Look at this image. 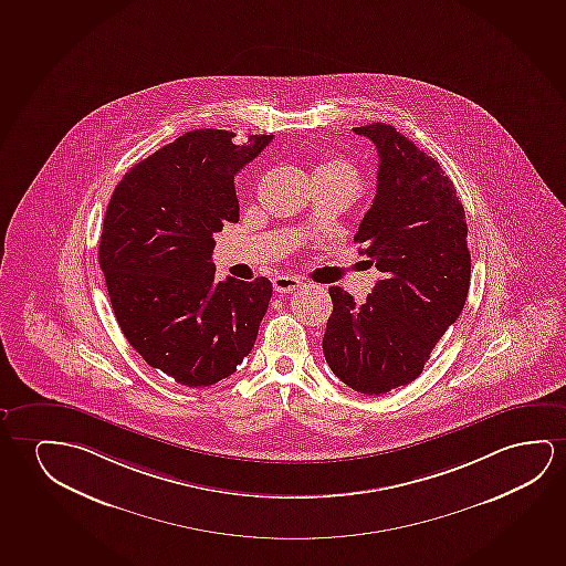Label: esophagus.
<instances>
[{
	"instance_id": "1",
	"label": "esophagus",
	"mask_w": 566,
	"mask_h": 566,
	"mask_svg": "<svg viewBox=\"0 0 566 566\" xmlns=\"http://www.w3.org/2000/svg\"><path fill=\"white\" fill-rule=\"evenodd\" d=\"M272 286L279 294H292L297 287L304 286V282L295 276H276L272 280Z\"/></svg>"
}]
</instances>
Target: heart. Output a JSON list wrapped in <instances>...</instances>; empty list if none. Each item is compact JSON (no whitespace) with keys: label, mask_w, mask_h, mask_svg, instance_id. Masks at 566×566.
<instances>
[{"label":"heart","mask_w":566,"mask_h":566,"mask_svg":"<svg viewBox=\"0 0 566 566\" xmlns=\"http://www.w3.org/2000/svg\"><path fill=\"white\" fill-rule=\"evenodd\" d=\"M315 175H333V177H343V179L353 180V182H356V179H358L353 165L345 161V159H338V157H333V159H327V161H321V164L315 167Z\"/></svg>","instance_id":"obj_1"}]
</instances>
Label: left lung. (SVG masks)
Masks as SVG:
<instances>
[{"instance_id":"left-lung-1","label":"left lung","mask_w":566,"mask_h":566,"mask_svg":"<svg viewBox=\"0 0 566 566\" xmlns=\"http://www.w3.org/2000/svg\"><path fill=\"white\" fill-rule=\"evenodd\" d=\"M376 144L374 205L354 241L384 279L364 304L328 287L333 313L323 336L328 368L364 395L417 379L436 343L468 300L471 254L465 210L450 177L391 124L354 128Z\"/></svg>"}]
</instances>
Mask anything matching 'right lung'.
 <instances>
[{"label": "right lung", "mask_w": 566, "mask_h": 566, "mask_svg": "<svg viewBox=\"0 0 566 566\" xmlns=\"http://www.w3.org/2000/svg\"><path fill=\"white\" fill-rule=\"evenodd\" d=\"M254 134L192 130L116 185L98 243L116 321L132 348L177 384L238 371L271 302V280L216 282L213 235L238 223L235 172L269 146Z\"/></svg>", "instance_id": "1"}]
</instances>
